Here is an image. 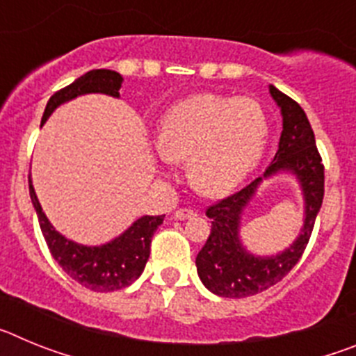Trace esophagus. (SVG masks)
Here are the masks:
<instances>
[{
    "label": "esophagus",
    "instance_id": "esophagus-1",
    "mask_svg": "<svg viewBox=\"0 0 356 356\" xmlns=\"http://www.w3.org/2000/svg\"><path fill=\"white\" fill-rule=\"evenodd\" d=\"M172 217L178 219V221H185V219H193V217H196V212L188 209H178L175 213H172Z\"/></svg>",
    "mask_w": 356,
    "mask_h": 356
}]
</instances>
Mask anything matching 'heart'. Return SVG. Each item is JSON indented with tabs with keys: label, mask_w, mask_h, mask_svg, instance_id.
Wrapping results in <instances>:
<instances>
[{
	"label": "heart",
	"mask_w": 356,
	"mask_h": 356,
	"mask_svg": "<svg viewBox=\"0 0 356 356\" xmlns=\"http://www.w3.org/2000/svg\"><path fill=\"white\" fill-rule=\"evenodd\" d=\"M267 139L269 121L259 102L196 94L165 112L156 149L168 162L187 160L188 184L197 193L222 196L259 165Z\"/></svg>",
	"instance_id": "b5f03b06"
}]
</instances>
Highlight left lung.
Instances as JSON below:
<instances>
[{
    "label": "left lung",
    "mask_w": 356,
    "mask_h": 356,
    "mask_svg": "<svg viewBox=\"0 0 356 356\" xmlns=\"http://www.w3.org/2000/svg\"><path fill=\"white\" fill-rule=\"evenodd\" d=\"M269 94L278 105L284 127L275 160L248 187L207 210L212 229L196 257L197 276L210 292L222 298H248L278 284L301 259L325 196V168L305 110L275 85H269ZM278 174H292L300 185L304 225L298 237L284 252L257 255L240 238L241 216L261 181Z\"/></svg>",
    "instance_id": "left-lung-1"
}]
</instances>
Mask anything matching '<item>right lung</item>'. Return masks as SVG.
Segmentation results:
<instances>
[{"label": "right lung", "mask_w": 356, "mask_h": 356, "mask_svg": "<svg viewBox=\"0 0 356 356\" xmlns=\"http://www.w3.org/2000/svg\"><path fill=\"white\" fill-rule=\"evenodd\" d=\"M121 85V74L110 69H92L85 72L83 76L76 78L65 89L58 90L49 97L40 124L48 121L49 115L58 106L78 96L106 94V96L119 97ZM28 184H30L31 203L39 217L46 244L51 251L53 259L74 282L94 292H112L128 287L143 275L147 259H149L151 237L155 234V229L162 225L165 216H143L112 241L99 246H85L56 232L55 226L42 212L35 188L31 185V176H28Z\"/></svg>", "instance_id": "1"}]
</instances>
